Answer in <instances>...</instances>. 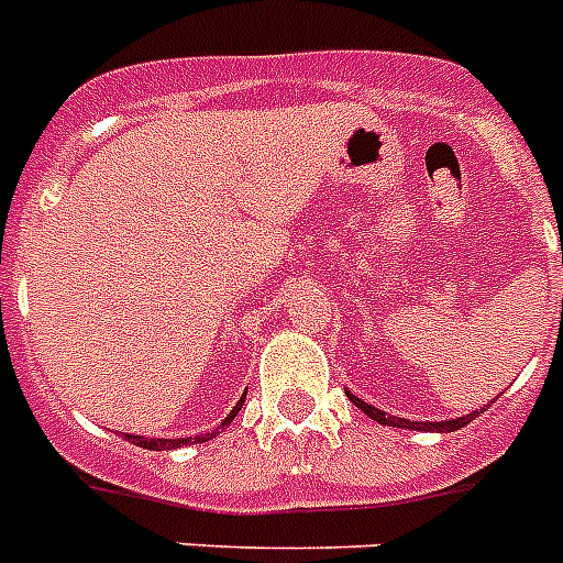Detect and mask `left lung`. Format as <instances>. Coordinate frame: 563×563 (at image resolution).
Wrapping results in <instances>:
<instances>
[{
  "instance_id": "8db88e82",
  "label": "left lung",
  "mask_w": 563,
  "mask_h": 563,
  "mask_svg": "<svg viewBox=\"0 0 563 563\" xmlns=\"http://www.w3.org/2000/svg\"><path fill=\"white\" fill-rule=\"evenodd\" d=\"M350 399H353L355 408L364 410V413H367L369 419H376V422H382V424H393V428H410V431H442V433L460 431L463 424H468V422H472V419H477V413H479V410H474V413L460 416V419H451V422H408V419H399V416H387L385 410L373 408V405H367V401H361L358 396H353V393H350Z\"/></svg>"
}]
</instances>
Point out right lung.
<instances>
[{
  "instance_id": "add662e5",
  "label": "right lung",
  "mask_w": 563,
  "mask_h": 563,
  "mask_svg": "<svg viewBox=\"0 0 563 563\" xmlns=\"http://www.w3.org/2000/svg\"><path fill=\"white\" fill-rule=\"evenodd\" d=\"M242 401H245V396H242V399L236 401V408L225 416V422L219 424V431H222V428H225V424L234 422V416L240 413ZM219 431H213V433H202V437H187V440H147V437H130V433H126V440H130L132 445L150 448V451H167V448H181V445H196V442H208L210 437H217Z\"/></svg>"
}]
</instances>
